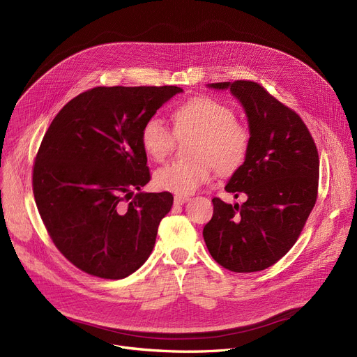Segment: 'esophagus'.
<instances>
[{"label": "esophagus", "mask_w": 357, "mask_h": 357, "mask_svg": "<svg viewBox=\"0 0 357 357\" xmlns=\"http://www.w3.org/2000/svg\"><path fill=\"white\" fill-rule=\"evenodd\" d=\"M188 199H190V198L185 197V195H175L174 202H175V205H182V204H185Z\"/></svg>", "instance_id": "34e87169"}]
</instances>
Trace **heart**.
<instances>
[{"instance_id": "1", "label": "heart", "mask_w": 357, "mask_h": 357, "mask_svg": "<svg viewBox=\"0 0 357 357\" xmlns=\"http://www.w3.org/2000/svg\"><path fill=\"white\" fill-rule=\"evenodd\" d=\"M178 137L194 135L191 159H176L159 167L155 183L159 190L188 195L211 176L213 165L222 175L236 172L250 150V131L236 119L231 107L210 97H194L172 112ZM160 119H149L140 130L146 155L163 160L172 152L176 137Z\"/></svg>"}]
</instances>
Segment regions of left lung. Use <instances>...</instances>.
I'll list each match as a JSON object with an SVG mask.
<instances>
[{"label":"left lung","instance_id":"8db88e82","mask_svg":"<svg viewBox=\"0 0 357 357\" xmlns=\"http://www.w3.org/2000/svg\"><path fill=\"white\" fill-rule=\"evenodd\" d=\"M246 111L250 150L226 185L241 205L213 198L202 236L213 259L231 272L264 271L284 257L301 234L318 194L320 159L307 126L257 82H215Z\"/></svg>","mask_w":357,"mask_h":357}]
</instances>
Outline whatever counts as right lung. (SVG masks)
Instances as JSON below:
<instances>
[{
  "instance_id": "obj_1",
  "label": "right lung",
  "mask_w": 357,
  "mask_h": 357,
  "mask_svg": "<svg viewBox=\"0 0 357 357\" xmlns=\"http://www.w3.org/2000/svg\"><path fill=\"white\" fill-rule=\"evenodd\" d=\"M179 92L97 86L49 126L33 165V194L54 246L82 272L123 279L152 253L174 195L140 191L150 181L140 130Z\"/></svg>"
}]
</instances>
